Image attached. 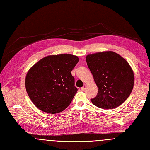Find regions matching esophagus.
<instances>
[{
  "label": "esophagus",
  "mask_w": 150,
  "mask_h": 150,
  "mask_svg": "<svg viewBox=\"0 0 150 150\" xmlns=\"http://www.w3.org/2000/svg\"><path fill=\"white\" fill-rule=\"evenodd\" d=\"M86 85H84L83 86V87L81 88V91H84L85 90V89H86Z\"/></svg>",
  "instance_id": "34e87169"
}]
</instances>
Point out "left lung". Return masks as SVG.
Wrapping results in <instances>:
<instances>
[{
	"instance_id": "left-lung-1",
	"label": "left lung",
	"mask_w": 150,
	"mask_h": 150,
	"mask_svg": "<svg viewBox=\"0 0 150 150\" xmlns=\"http://www.w3.org/2000/svg\"><path fill=\"white\" fill-rule=\"evenodd\" d=\"M86 59L98 87L97 96L91 99L92 103L106 109L121 105L129 96L134 83L128 61L112 51L89 54Z\"/></svg>"
}]
</instances>
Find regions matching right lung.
I'll return each mask as SVG.
<instances>
[{
    "label": "right lung",
    "instance_id": "obj_1",
    "mask_svg": "<svg viewBox=\"0 0 150 150\" xmlns=\"http://www.w3.org/2000/svg\"><path fill=\"white\" fill-rule=\"evenodd\" d=\"M79 59L71 54L49 55L31 67L25 77V88L33 103L50 114L62 112L70 104L77 88L71 74Z\"/></svg>",
    "mask_w": 150,
    "mask_h": 150
}]
</instances>
